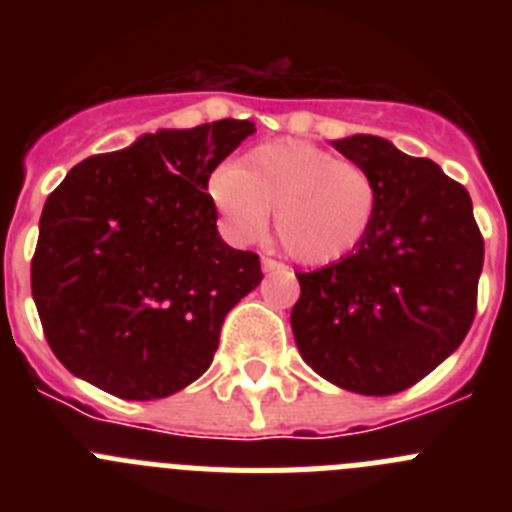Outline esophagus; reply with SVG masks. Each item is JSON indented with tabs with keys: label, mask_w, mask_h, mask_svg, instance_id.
Instances as JSON below:
<instances>
[{
	"label": "esophagus",
	"mask_w": 512,
	"mask_h": 512,
	"mask_svg": "<svg viewBox=\"0 0 512 512\" xmlns=\"http://www.w3.org/2000/svg\"><path fill=\"white\" fill-rule=\"evenodd\" d=\"M261 269L269 274V271H282L284 264H279L277 259H269V256H266V259H261Z\"/></svg>",
	"instance_id": "obj_1"
}]
</instances>
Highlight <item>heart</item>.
I'll use <instances>...</instances> for the list:
<instances>
[{"mask_svg": "<svg viewBox=\"0 0 512 512\" xmlns=\"http://www.w3.org/2000/svg\"><path fill=\"white\" fill-rule=\"evenodd\" d=\"M210 197L228 230L248 241L274 225L284 251L307 266L343 261L366 241L379 187L359 164L305 140H274L210 176Z\"/></svg>", "mask_w": 512, "mask_h": 512, "instance_id": "heart-1", "label": "heart"}]
</instances>
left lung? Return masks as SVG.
Listing matches in <instances>:
<instances>
[{
	"instance_id": "8db88e82",
	"label": "left lung",
	"mask_w": 512,
	"mask_h": 512,
	"mask_svg": "<svg viewBox=\"0 0 512 512\" xmlns=\"http://www.w3.org/2000/svg\"><path fill=\"white\" fill-rule=\"evenodd\" d=\"M374 176L379 210L351 256L297 274L292 333L312 372L359 395H395L449 359L472 328L485 241L469 192L431 158L377 135L333 140Z\"/></svg>"
}]
</instances>
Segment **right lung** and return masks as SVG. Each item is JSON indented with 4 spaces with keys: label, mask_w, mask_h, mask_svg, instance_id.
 <instances>
[{
    "label": "right lung",
    "mask_w": 512,
    "mask_h": 512,
    "mask_svg": "<svg viewBox=\"0 0 512 512\" xmlns=\"http://www.w3.org/2000/svg\"><path fill=\"white\" fill-rule=\"evenodd\" d=\"M251 120L158 130L84 158L48 194L30 282L48 346L74 377L122 400L184 390L220 328L264 279L217 233L210 174Z\"/></svg>",
    "instance_id": "1"
}]
</instances>
